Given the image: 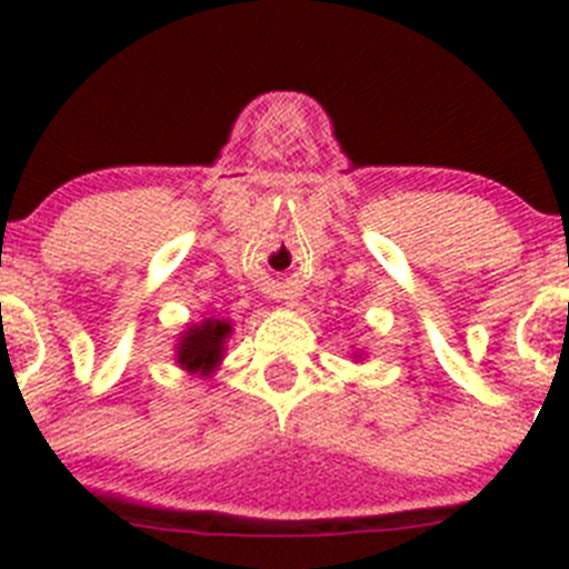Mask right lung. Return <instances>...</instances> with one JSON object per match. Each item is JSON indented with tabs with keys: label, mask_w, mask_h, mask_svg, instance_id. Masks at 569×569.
<instances>
[{
	"label": "right lung",
	"mask_w": 569,
	"mask_h": 569,
	"mask_svg": "<svg viewBox=\"0 0 569 569\" xmlns=\"http://www.w3.org/2000/svg\"><path fill=\"white\" fill-rule=\"evenodd\" d=\"M229 332V323L218 321V318H207L198 327H189L178 343V362L192 375H212L214 366L223 360V343Z\"/></svg>",
	"instance_id": "right-lung-1"
}]
</instances>
